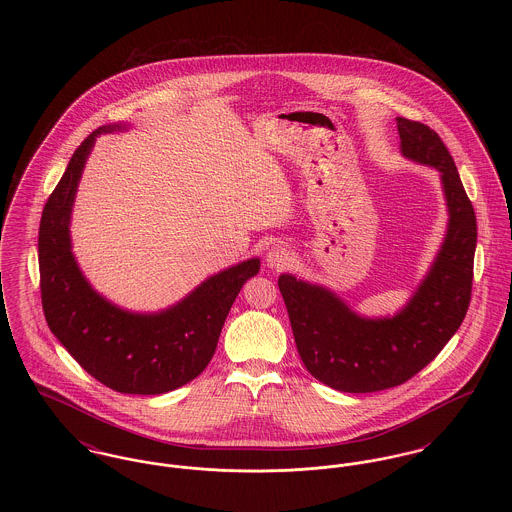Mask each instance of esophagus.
<instances>
[{
  "mask_svg": "<svg viewBox=\"0 0 512 512\" xmlns=\"http://www.w3.org/2000/svg\"><path fill=\"white\" fill-rule=\"evenodd\" d=\"M293 261V253L286 245L276 244L268 249L267 265L272 268L290 267Z\"/></svg>",
  "mask_w": 512,
  "mask_h": 512,
  "instance_id": "esophagus-1",
  "label": "esophagus"
}]
</instances>
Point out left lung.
<instances>
[{
    "label": "left lung",
    "instance_id": "left-lung-1",
    "mask_svg": "<svg viewBox=\"0 0 512 512\" xmlns=\"http://www.w3.org/2000/svg\"><path fill=\"white\" fill-rule=\"evenodd\" d=\"M401 153L441 172L449 226L438 259L407 307L393 318L357 317L336 295L290 274L278 278L305 368L322 384L370 393L405 384L438 357L470 305L476 215L449 149L436 130L397 117Z\"/></svg>",
    "mask_w": 512,
    "mask_h": 512
}]
</instances>
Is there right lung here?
<instances>
[{
    "mask_svg": "<svg viewBox=\"0 0 512 512\" xmlns=\"http://www.w3.org/2000/svg\"><path fill=\"white\" fill-rule=\"evenodd\" d=\"M115 128L121 126H101L76 147L46 201L38 234L42 307L55 338L103 386L159 395L192 382L209 365L228 311L245 280L259 272V259L211 276L159 315L126 313L94 292L76 267L69 222L96 136Z\"/></svg>",
    "mask_w": 512,
    "mask_h": 512,
    "instance_id": "right-lung-1",
    "label": "right lung"
}]
</instances>
